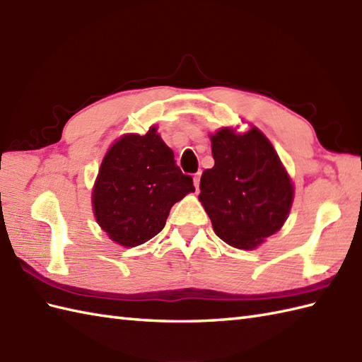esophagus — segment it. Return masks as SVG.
I'll list each match as a JSON object with an SVG mask.
<instances>
[{"instance_id": "obj_1", "label": "esophagus", "mask_w": 362, "mask_h": 362, "mask_svg": "<svg viewBox=\"0 0 362 362\" xmlns=\"http://www.w3.org/2000/svg\"><path fill=\"white\" fill-rule=\"evenodd\" d=\"M201 174H202V173H197V174L193 177V182H194L196 189H199V183H201Z\"/></svg>"}]
</instances>
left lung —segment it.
<instances>
[{"label": "left lung", "instance_id": "8db88e82", "mask_svg": "<svg viewBox=\"0 0 362 362\" xmlns=\"http://www.w3.org/2000/svg\"><path fill=\"white\" fill-rule=\"evenodd\" d=\"M214 166L201 177L199 201L213 230L236 249L252 250L283 227L294 188L261 130L222 127L210 135Z\"/></svg>", "mask_w": 362, "mask_h": 362}]
</instances>
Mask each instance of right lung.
Segmentation results:
<instances>
[{"label":"right lung","instance_id":"obj_1","mask_svg":"<svg viewBox=\"0 0 362 362\" xmlns=\"http://www.w3.org/2000/svg\"><path fill=\"white\" fill-rule=\"evenodd\" d=\"M194 191L191 175L175 165L174 152L151 127L112 144L93 188L98 224L112 241L135 247L163 230L169 210Z\"/></svg>","mask_w":362,"mask_h":362}]
</instances>
